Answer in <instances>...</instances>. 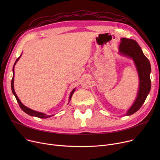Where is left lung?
I'll return each mask as SVG.
<instances>
[{
    "instance_id": "8db88e82",
    "label": "left lung",
    "mask_w": 160,
    "mask_h": 160,
    "mask_svg": "<svg viewBox=\"0 0 160 160\" xmlns=\"http://www.w3.org/2000/svg\"><path fill=\"white\" fill-rule=\"evenodd\" d=\"M119 54L133 60L139 76V89L137 97L125 115H130L138 111L145 102L151 88V67L137 42L131 39L121 38Z\"/></svg>"
}]
</instances>
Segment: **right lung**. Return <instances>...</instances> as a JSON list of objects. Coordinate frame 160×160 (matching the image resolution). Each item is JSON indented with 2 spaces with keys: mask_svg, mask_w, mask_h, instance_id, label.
<instances>
[{
  "mask_svg": "<svg viewBox=\"0 0 160 160\" xmlns=\"http://www.w3.org/2000/svg\"><path fill=\"white\" fill-rule=\"evenodd\" d=\"M21 55H22V54H21V56H20L18 59H17V60L15 61V63H14V65H13V78H12V83H11V88H12V93H13V94L14 95V96L15 97L17 101H18V104H19L20 108H21V110H22L24 112H25L27 114H28V115H30V116L36 117H39V118H42V119H46V118H48V117H52V116L54 115H47L46 113H42V112H37V111L32 110V109H30V108L27 107L26 106H24V105L21 102V100H20L19 98H18V95H16L15 91V90H14V84H13V83H14V67H15V64L17 63V62H18V60L20 59ZM75 89H76L74 88V89L71 91V93H70L68 104H69V102H70L71 98V97H72V95H73V93H74V92Z\"/></svg>",
  "mask_w": 160,
  "mask_h": 160,
  "instance_id": "obj_1",
  "label": "right lung"
}]
</instances>
